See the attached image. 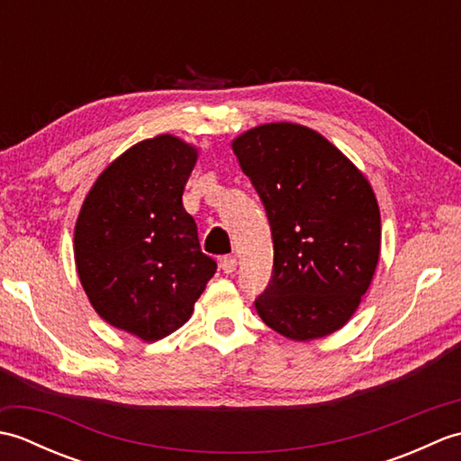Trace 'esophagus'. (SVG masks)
I'll use <instances>...</instances> for the list:
<instances>
[{"label": "esophagus", "instance_id": "1", "mask_svg": "<svg viewBox=\"0 0 461 461\" xmlns=\"http://www.w3.org/2000/svg\"><path fill=\"white\" fill-rule=\"evenodd\" d=\"M220 267L223 269V273H233V271H236V267H238V259L233 258V256H223L220 259Z\"/></svg>", "mask_w": 461, "mask_h": 461}]
</instances>
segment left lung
Wrapping results in <instances>:
<instances>
[{"instance_id": "obj_1", "label": "left lung", "mask_w": 461, "mask_h": 461, "mask_svg": "<svg viewBox=\"0 0 461 461\" xmlns=\"http://www.w3.org/2000/svg\"><path fill=\"white\" fill-rule=\"evenodd\" d=\"M266 205L273 277L256 299L269 329L307 342L355 315L380 259V210L368 178L321 132L267 122L231 140Z\"/></svg>"}]
</instances>
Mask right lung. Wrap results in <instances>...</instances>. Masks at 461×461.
<instances>
[{"label":"right lung","instance_id":"right-lung-1","mask_svg":"<svg viewBox=\"0 0 461 461\" xmlns=\"http://www.w3.org/2000/svg\"><path fill=\"white\" fill-rule=\"evenodd\" d=\"M198 154L174 134L136 142L99 174L75 223L77 276L96 315L146 342L192 317L218 269L182 205Z\"/></svg>","mask_w":461,"mask_h":461}]
</instances>
